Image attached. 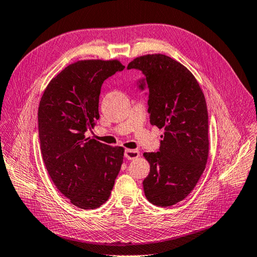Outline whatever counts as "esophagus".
<instances>
[{
	"label": "esophagus",
	"instance_id": "esophagus-1",
	"mask_svg": "<svg viewBox=\"0 0 257 257\" xmlns=\"http://www.w3.org/2000/svg\"><path fill=\"white\" fill-rule=\"evenodd\" d=\"M139 156H140L139 152L136 149H125V152H124V157L128 160H134L136 158H138Z\"/></svg>",
	"mask_w": 257,
	"mask_h": 257
}]
</instances>
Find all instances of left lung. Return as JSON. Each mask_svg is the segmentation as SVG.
Returning <instances> with one entry per match:
<instances>
[{
    "label": "left lung",
    "mask_w": 257,
    "mask_h": 257,
    "mask_svg": "<svg viewBox=\"0 0 257 257\" xmlns=\"http://www.w3.org/2000/svg\"><path fill=\"white\" fill-rule=\"evenodd\" d=\"M127 69L143 72L138 87L149 90L150 123L165 130L158 152L144 154L150 165L144 192L152 204L168 207L187 197L205 170L209 152L206 100L193 73L167 55H143Z\"/></svg>",
    "instance_id": "1"
}]
</instances>
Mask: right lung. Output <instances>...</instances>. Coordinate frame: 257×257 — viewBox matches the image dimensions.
<instances>
[{
	"label": "right lung",
	"instance_id": "obj_1",
	"mask_svg": "<svg viewBox=\"0 0 257 257\" xmlns=\"http://www.w3.org/2000/svg\"><path fill=\"white\" fill-rule=\"evenodd\" d=\"M118 60H82L68 65L44 90L38 111L40 148L52 182L74 206L105 203L121 168L123 148L85 137L99 119L105 79L122 71Z\"/></svg>",
	"mask_w": 257,
	"mask_h": 257
}]
</instances>
